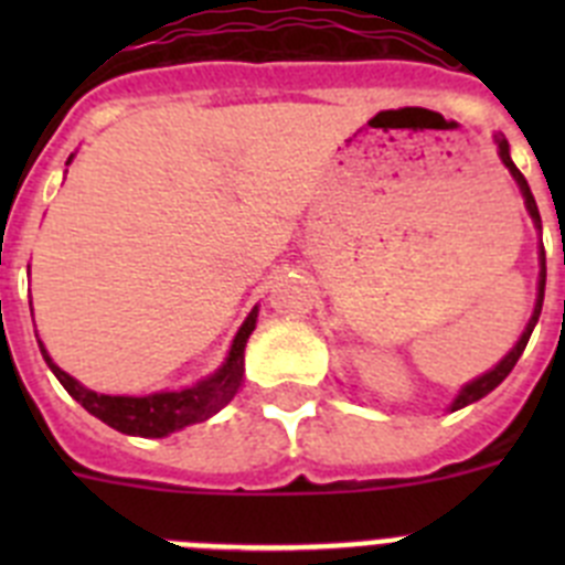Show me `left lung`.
<instances>
[{"label":"left lung","mask_w":565,"mask_h":565,"mask_svg":"<svg viewBox=\"0 0 565 565\" xmlns=\"http://www.w3.org/2000/svg\"><path fill=\"white\" fill-rule=\"evenodd\" d=\"M495 143H498V154H501L503 167H507L509 172H512L515 183H518V186H521L523 201H526V209H529V214H532V221H535V226L541 228V212H537V203H535V198H532V189H529V183H526V178H523V174H521V169H518L515 163H512V158H509L507 138H503V135H495ZM543 288H546V254H543V246H541V279H537V302H535V311H532V319H529L526 331H523V337L518 339L515 348H512V351H509L507 356H503L501 362H498L495 367H492V371L483 373V376H478V379H472V382H469V384H463L461 393H458V396H456V402L450 404V411H461V407H467V404H472V402H478V398H483V396H487V393L495 391L498 384H501L503 379H507L509 373H512V367H515V364H518L521 353L526 351V342H529V337H532V331H535L537 317H541Z\"/></svg>","instance_id":"1"}]
</instances>
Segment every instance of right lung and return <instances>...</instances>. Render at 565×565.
<instances>
[{
  "mask_svg": "<svg viewBox=\"0 0 565 565\" xmlns=\"http://www.w3.org/2000/svg\"><path fill=\"white\" fill-rule=\"evenodd\" d=\"M70 161H73V154L67 158V163ZM254 326H257V308L248 313L243 328L234 337L232 351H228L221 371L212 373L203 382L192 384V387H183V391L152 393V396H104V393L87 391L84 384H78L76 379L64 373L47 356L42 342H39V348H42V356L50 371L56 373L58 382L64 384V391L76 398L84 411L102 418L113 430L127 433V436L163 438L174 430H183L189 424L206 422V418H212L214 413H221L232 402L234 393L243 384V353H246V342L252 337Z\"/></svg>",
  "mask_w": 565,
  "mask_h": 565,
  "instance_id": "1",
  "label": "right lung"
}]
</instances>
